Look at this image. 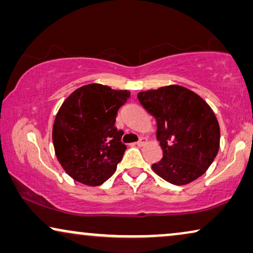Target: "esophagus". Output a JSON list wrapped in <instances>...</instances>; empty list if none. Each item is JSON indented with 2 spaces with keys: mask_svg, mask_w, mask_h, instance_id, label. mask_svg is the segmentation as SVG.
I'll use <instances>...</instances> for the list:
<instances>
[{
  "mask_svg": "<svg viewBox=\"0 0 253 253\" xmlns=\"http://www.w3.org/2000/svg\"><path fill=\"white\" fill-rule=\"evenodd\" d=\"M146 143H147V139H146V138L140 137V138H139V140H138L136 144H137V146H143V145H145Z\"/></svg>",
  "mask_w": 253,
  "mask_h": 253,
  "instance_id": "esophagus-1",
  "label": "esophagus"
}]
</instances>
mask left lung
I'll list each match as a JSON object with an SVG mask.
<instances>
[{
    "label": "left lung",
    "mask_w": 253,
    "mask_h": 253,
    "mask_svg": "<svg viewBox=\"0 0 253 253\" xmlns=\"http://www.w3.org/2000/svg\"><path fill=\"white\" fill-rule=\"evenodd\" d=\"M141 106L157 120L164 157L152 165L155 174L175 185L200 177L220 147V126L211 107L178 85L138 93Z\"/></svg>",
    "instance_id": "8db88e82"
}]
</instances>
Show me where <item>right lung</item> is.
<instances>
[{"instance_id":"1","label":"right lung","mask_w":253,"mask_h":253,"mask_svg":"<svg viewBox=\"0 0 253 253\" xmlns=\"http://www.w3.org/2000/svg\"><path fill=\"white\" fill-rule=\"evenodd\" d=\"M129 91L88 84L62 103L54 121L53 144L57 160L69 176L86 185H100L116 170L126 146L115 126L119 109Z\"/></svg>"}]
</instances>
